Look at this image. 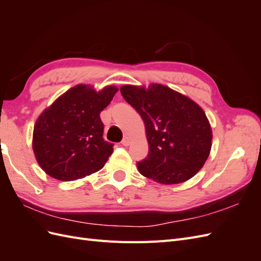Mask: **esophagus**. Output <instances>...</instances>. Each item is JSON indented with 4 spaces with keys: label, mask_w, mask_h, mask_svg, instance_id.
<instances>
[{
    "label": "esophagus",
    "mask_w": 261,
    "mask_h": 261,
    "mask_svg": "<svg viewBox=\"0 0 261 261\" xmlns=\"http://www.w3.org/2000/svg\"><path fill=\"white\" fill-rule=\"evenodd\" d=\"M132 143V139L128 137V136H125L122 140V145L123 146H129Z\"/></svg>",
    "instance_id": "obj_1"
}]
</instances>
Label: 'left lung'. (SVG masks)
<instances>
[{
	"label": "left lung",
	"instance_id": "8db88e82",
	"mask_svg": "<svg viewBox=\"0 0 261 261\" xmlns=\"http://www.w3.org/2000/svg\"><path fill=\"white\" fill-rule=\"evenodd\" d=\"M123 98L143 118L149 153L137 163L141 175L160 184H178L192 178L207 161L212 129L203 110L161 84L124 85Z\"/></svg>",
	"mask_w": 261,
	"mask_h": 261
}]
</instances>
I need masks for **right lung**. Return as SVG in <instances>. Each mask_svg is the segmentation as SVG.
<instances>
[{
    "instance_id": "right-lung-1",
    "label": "right lung",
    "mask_w": 261,
    "mask_h": 261,
    "mask_svg": "<svg viewBox=\"0 0 261 261\" xmlns=\"http://www.w3.org/2000/svg\"><path fill=\"white\" fill-rule=\"evenodd\" d=\"M118 88L96 91L90 85H76L60 96L35 123L33 150L40 168L53 178L75 180L105 167L113 144L103 139L100 112Z\"/></svg>"
}]
</instances>
